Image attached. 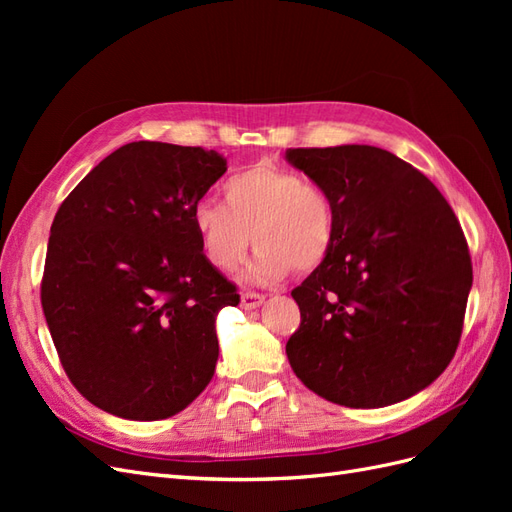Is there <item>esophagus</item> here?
<instances>
[{
  "mask_svg": "<svg viewBox=\"0 0 512 512\" xmlns=\"http://www.w3.org/2000/svg\"><path fill=\"white\" fill-rule=\"evenodd\" d=\"M265 297H267V294H262V292L245 290V292H241V305H243L245 309H254V307H258L262 301H265Z\"/></svg>",
  "mask_w": 512,
  "mask_h": 512,
  "instance_id": "obj_1",
  "label": "esophagus"
}]
</instances>
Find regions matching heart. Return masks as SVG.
I'll return each instance as SVG.
<instances>
[{"label": "heart", "mask_w": 512, "mask_h": 512, "mask_svg": "<svg viewBox=\"0 0 512 512\" xmlns=\"http://www.w3.org/2000/svg\"><path fill=\"white\" fill-rule=\"evenodd\" d=\"M224 202L203 196L192 209L203 252L220 271L237 269L252 239L258 252L245 273L250 282H277L292 267L314 271L331 252L335 205L316 181L256 164L226 181Z\"/></svg>", "instance_id": "1"}]
</instances>
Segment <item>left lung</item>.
Returning <instances> with one entry per match:
<instances>
[{"instance_id":"left-lung-1","label":"left lung","mask_w":512,"mask_h":512,"mask_svg":"<svg viewBox=\"0 0 512 512\" xmlns=\"http://www.w3.org/2000/svg\"><path fill=\"white\" fill-rule=\"evenodd\" d=\"M329 192L335 241L292 290L301 324L288 361L309 391L382 408L423 391L451 363L472 288L468 241L423 173L369 145L288 149Z\"/></svg>"}]
</instances>
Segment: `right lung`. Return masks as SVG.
I'll return each instance as SVG.
<instances>
[{
	"label": "right lung",
	"instance_id": "right-lung-1",
	"mask_svg": "<svg viewBox=\"0 0 512 512\" xmlns=\"http://www.w3.org/2000/svg\"><path fill=\"white\" fill-rule=\"evenodd\" d=\"M224 173L213 149L128 143L57 209L40 299L61 367L96 408L160 421L211 382L215 316L239 294L203 254L192 209Z\"/></svg>",
	"mask_w": 512,
	"mask_h": 512
}]
</instances>
